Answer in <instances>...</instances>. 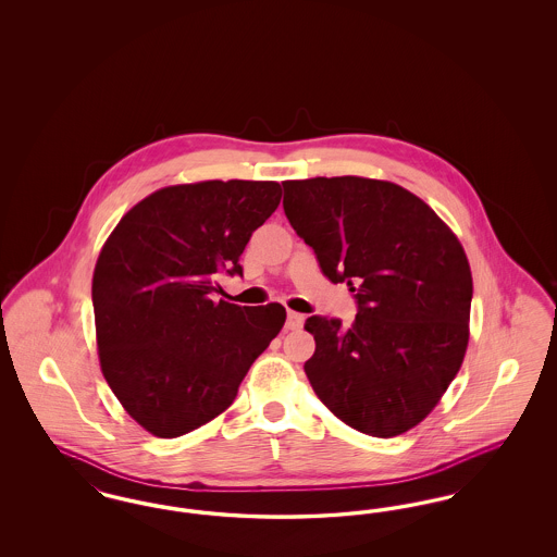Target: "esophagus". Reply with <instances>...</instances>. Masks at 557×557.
Wrapping results in <instances>:
<instances>
[{"label": "esophagus", "instance_id": "esophagus-1", "mask_svg": "<svg viewBox=\"0 0 557 557\" xmlns=\"http://www.w3.org/2000/svg\"><path fill=\"white\" fill-rule=\"evenodd\" d=\"M302 323H305V315L294 313V311L288 313V319H286V327H288V330H300Z\"/></svg>", "mask_w": 557, "mask_h": 557}]
</instances>
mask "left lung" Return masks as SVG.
I'll list each match as a JSON object with an SVG mask.
<instances>
[{
  "instance_id": "left-lung-1",
  "label": "left lung",
  "mask_w": 557,
  "mask_h": 557,
  "mask_svg": "<svg viewBox=\"0 0 557 557\" xmlns=\"http://www.w3.org/2000/svg\"><path fill=\"white\" fill-rule=\"evenodd\" d=\"M284 212L323 275L350 286L355 323L307 319L305 373L345 424L391 438L420 424L463 363L472 271L457 236L405 187L366 177L284 182Z\"/></svg>"
}]
</instances>
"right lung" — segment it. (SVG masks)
I'll return each instance as SVG.
<instances>
[{
	"mask_svg": "<svg viewBox=\"0 0 557 557\" xmlns=\"http://www.w3.org/2000/svg\"><path fill=\"white\" fill-rule=\"evenodd\" d=\"M280 198L275 182L162 187L107 239L91 282L100 368L150 434L175 438L223 413L280 334L282 305L214 298L221 273L242 275L239 255Z\"/></svg>",
	"mask_w": 557,
	"mask_h": 557,
	"instance_id": "add662e5",
	"label": "right lung"
}]
</instances>
